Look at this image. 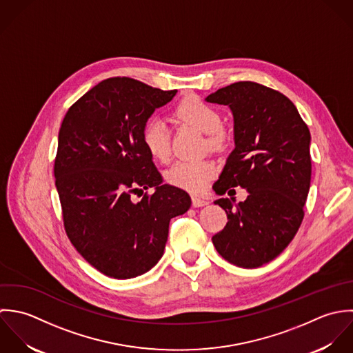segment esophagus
Wrapping results in <instances>:
<instances>
[{
    "label": "esophagus",
    "instance_id": "esophagus-1",
    "mask_svg": "<svg viewBox=\"0 0 353 353\" xmlns=\"http://www.w3.org/2000/svg\"><path fill=\"white\" fill-rule=\"evenodd\" d=\"M206 205H208L206 201H203V199H201V198H196V196L192 198V206H194V208H203V206H206Z\"/></svg>",
    "mask_w": 353,
    "mask_h": 353
}]
</instances>
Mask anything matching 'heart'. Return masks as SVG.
<instances>
[{
	"label": "heart",
	"mask_w": 353,
	"mask_h": 353,
	"mask_svg": "<svg viewBox=\"0 0 353 353\" xmlns=\"http://www.w3.org/2000/svg\"><path fill=\"white\" fill-rule=\"evenodd\" d=\"M174 116L183 124L191 125L201 132L210 135L209 143L218 144V131L222 124L219 113L195 95L185 97L174 109ZM143 143L148 152L158 161L166 162L170 157V132L166 124L161 120H150L143 130ZM215 166L208 161H187L177 162L166 172V180L174 187L199 194L202 192L212 176Z\"/></svg>",
	"instance_id": "1"
}]
</instances>
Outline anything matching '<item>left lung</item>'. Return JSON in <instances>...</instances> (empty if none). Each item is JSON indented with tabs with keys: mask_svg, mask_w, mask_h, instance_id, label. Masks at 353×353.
Returning a JSON list of instances; mask_svg holds the SVG:
<instances>
[{
	"mask_svg": "<svg viewBox=\"0 0 353 353\" xmlns=\"http://www.w3.org/2000/svg\"><path fill=\"white\" fill-rule=\"evenodd\" d=\"M233 114L234 148L214 183L216 195L245 188L244 202L216 199L226 226L212 236L218 254L244 269L277 258L299 230L311 183V135L283 94L254 81H237L206 98ZM232 191V190H230Z\"/></svg>",
	"mask_w": 353,
	"mask_h": 353,
	"instance_id": "8db88e82",
	"label": "left lung"
}]
</instances>
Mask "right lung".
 <instances>
[{"mask_svg":"<svg viewBox=\"0 0 353 353\" xmlns=\"http://www.w3.org/2000/svg\"><path fill=\"white\" fill-rule=\"evenodd\" d=\"M131 77L102 80L67 112L54 161L65 232L98 272L128 280L163 255L169 222L191 208L181 188L162 184L143 130L155 109L173 99ZM154 194L139 203L144 189Z\"/></svg>","mask_w":353,"mask_h":353,"instance_id":"add662e5","label":"right lung"}]
</instances>
